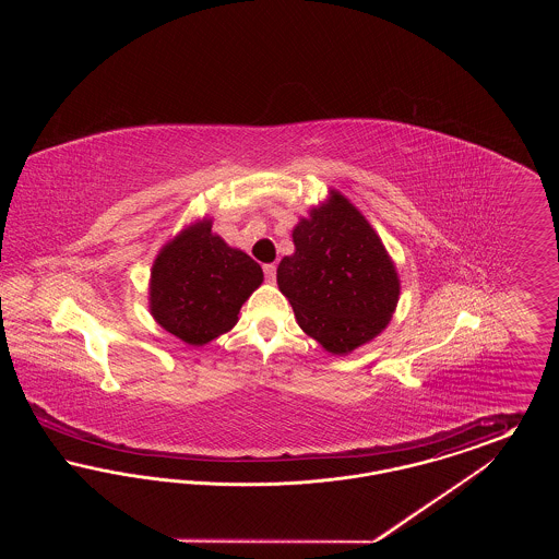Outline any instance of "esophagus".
Listing matches in <instances>:
<instances>
[{
  "instance_id": "34e87169",
  "label": "esophagus",
  "mask_w": 559,
  "mask_h": 559,
  "mask_svg": "<svg viewBox=\"0 0 559 559\" xmlns=\"http://www.w3.org/2000/svg\"><path fill=\"white\" fill-rule=\"evenodd\" d=\"M264 276H266L267 283H274V278H276V266H274V264H266V266H264Z\"/></svg>"
}]
</instances>
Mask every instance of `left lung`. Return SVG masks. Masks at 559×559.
Listing matches in <instances>:
<instances>
[{
  "label": "left lung",
  "mask_w": 559,
  "mask_h": 559,
  "mask_svg": "<svg viewBox=\"0 0 559 559\" xmlns=\"http://www.w3.org/2000/svg\"><path fill=\"white\" fill-rule=\"evenodd\" d=\"M295 253L276 270L299 326L333 354L371 342L399 304V274L369 222L342 197L293 230Z\"/></svg>",
  "instance_id": "1"
}]
</instances>
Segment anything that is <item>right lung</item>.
Listing matches in <instances>:
<instances>
[{
  "mask_svg": "<svg viewBox=\"0 0 559 559\" xmlns=\"http://www.w3.org/2000/svg\"><path fill=\"white\" fill-rule=\"evenodd\" d=\"M262 281L260 264L212 235L205 219L163 247L151 272V312L171 335L203 346L237 324Z\"/></svg>",
  "mask_w": 559,
  "mask_h": 559,
  "instance_id": "add662e5",
  "label": "right lung"
}]
</instances>
